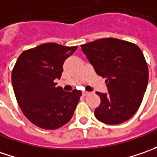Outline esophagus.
<instances>
[{"label":"esophagus","instance_id":"obj_1","mask_svg":"<svg viewBox=\"0 0 157 157\" xmlns=\"http://www.w3.org/2000/svg\"><path fill=\"white\" fill-rule=\"evenodd\" d=\"M89 94H90L89 92H86V91H85V92H83V96H87Z\"/></svg>","mask_w":157,"mask_h":157}]
</instances>
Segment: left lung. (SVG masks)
Listing matches in <instances>:
<instances>
[{
  "instance_id": "1",
  "label": "left lung",
  "mask_w": 157,
  "mask_h": 157,
  "mask_svg": "<svg viewBox=\"0 0 157 157\" xmlns=\"http://www.w3.org/2000/svg\"><path fill=\"white\" fill-rule=\"evenodd\" d=\"M82 52L98 75L105 78L107 94L96 93L101 103L94 115L100 121L116 125L138 110L148 81V69L138 46L116 38H103L81 45Z\"/></svg>"
}]
</instances>
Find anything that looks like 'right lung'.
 <instances>
[{"instance_id":"add662e5","label":"right lung","mask_w":157,"mask_h":157,"mask_svg":"<svg viewBox=\"0 0 157 157\" xmlns=\"http://www.w3.org/2000/svg\"><path fill=\"white\" fill-rule=\"evenodd\" d=\"M78 46L44 44L19 56L12 71V86L23 114L44 129H56L69 122L82 93L57 86L64 60Z\"/></svg>"}]
</instances>
